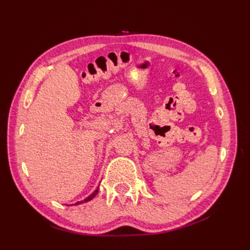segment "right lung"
I'll return each instance as SVG.
<instances>
[{
    "mask_svg": "<svg viewBox=\"0 0 250 250\" xmlns=\"http://www.w3.org/2000/svg\"><path fill=\"white\" fill-rule=\"evenodd\" d=\"M98 192H99V188H98L96 191H94V193H93V194H90V195L88 196V197H86L84 200H82V201H78V202H76V203H75V204H76V206H77V204H81V203H83V202H87V201H89V200H92V199L95 197V196L98 194Z\"/></svg>",
    "mask_w": 250,
    "mask_h": 250,
    "instance_id": "right-lung-1",
    "label": "right lung"
}]
</instances>
